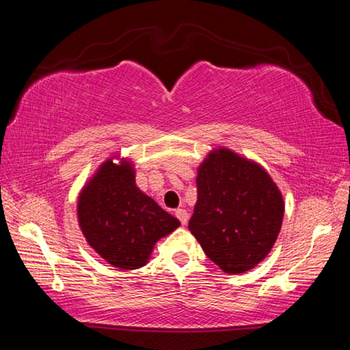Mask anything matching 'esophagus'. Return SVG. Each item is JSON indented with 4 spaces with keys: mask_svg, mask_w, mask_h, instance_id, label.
Returning a JSON list of instances; mask_svg holds the SVG:
<instances>
[{
    "mask_svg": "<svg viewBox=\"0 0 350 350\" xmlns=\"http://www.w3.org/2000/svg\"><path fill=\"white\" fill-rule=\"evenodd\" d=\"M174 215H176V217H177V219H179L182 225H185V224L188 222V213H187V210H182V208H179V210H176Z\"/></svg>",
    "mask_w": 350,
    "mask_h": 350,
    "instance_id": "1",
    "label": "esophagus"
}]
</instances>
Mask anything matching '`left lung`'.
I'll return each instance as SVG.
<instances>
[{"label":"left lung","instance_id":"1","mask_svg":"<svg viewBox=\"0 0 350 350\" xmlns=\"http://www.w3.org/2000/svg\"><path fill=\"white\" fill-rule=\"evenodd\" d=\"M196 183L188 230L225 273L253 269L281 230L284 202L275 182L259 165L221 148L200 165Z\"/></svg>","mask_w":350,"mask_h":350}]
</instances>
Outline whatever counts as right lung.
I'll use <instances>...</instances> for the list:
<instances>
[{
  "instance_id": "obj_1",
  "label": "right lung",
  "mask_w": 350,
  "mask_h": 350,
  "mask_svg": "<svg viewBox=\"0 0 350 350\" xmlns=\"http://www.w3.org/2000/svg\"><path fill=\"white\" fill-rule=\"evenodd\" d=\"M134 177L129 163L106 161L79 198V222L86 241L122 270L145 265L154 244L180 225L140 191Z\"/></svg>"
}]
</instances>
